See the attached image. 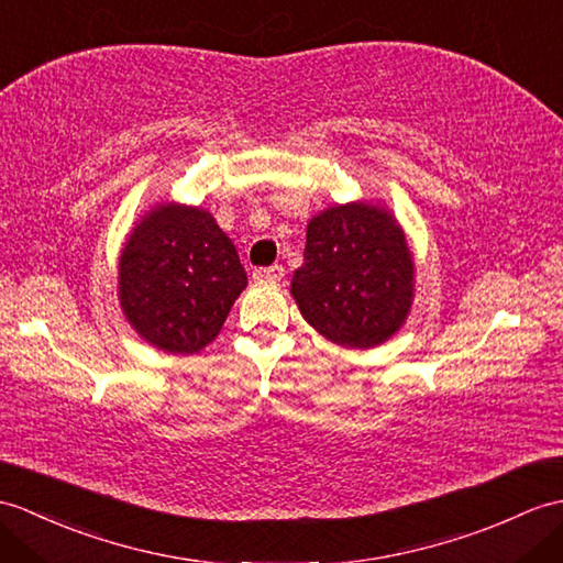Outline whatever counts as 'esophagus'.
<instances>
[{
	"instance_id": "34e87169",
	"label": "esophagus",
	"mask_w": 563,
	"mask_h": 563,
	"mask_svg": "<svg viewBox=\"0 0 563 563\" xmlns=\"http://www.w3.org/2000/svg\"><path fill=\"white\" fill-rule=\"evenodd\" d=\"M285 276V268L283 266H271V268H261L254 273L256 280H268V283H280Z\"/></svg>"
}]
</instances>
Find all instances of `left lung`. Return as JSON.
Returning a JSON list of instances; mask_svg holds the SVG:
<instances>
[{
	"label": "left lung",
	"mask_w": 563,
	"mask_h": 563,
	"mask_svg": "<svg viewBox=\"0 0 563 563\" xmlns=\"http://www.w3.org/2000/svg\"><path fill=\"white\" fill-rule=\"evenodd\" d=\"M290 295L325 341L352 350L390 341L415 299V261L396 216L378 201L335 203L313 216Z\"/></svg>",
	"instance_id": "left-lung-1"
}]
</instances>
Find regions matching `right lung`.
Segmentation results:
<instances>
[{"mask_svg": "<svg viewBox=\"0 0 563 563\" xmlns=\"http://www.w3.org/2000/svg\"><path fill=\"white\" fill-rule=\"evenodd\" d=\"M246 273L232 240L201 206L161 201L134 222L117 264V297L129 325L173 355L213 343Z\"/></svg>", "mask_w": 563, "mask_h": 563, "instance_id": "obj_1", "label": "right lung"}]
</instances>
